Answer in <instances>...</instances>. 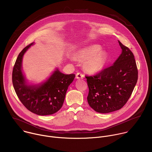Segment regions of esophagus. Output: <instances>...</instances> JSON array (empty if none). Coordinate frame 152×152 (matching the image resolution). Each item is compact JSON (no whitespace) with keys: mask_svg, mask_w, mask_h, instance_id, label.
Wrapping results in <instances>:
<instances>
[{"mask_svg":"<svg viewBox=\"0 0 152 152\" xmlns=\"http://www.w3.org/2000/svg\"><path fill=\"white\" fill-rule=\"evenodd\" d=\"M76 78L78 79V80H80V79H83L84 78V75L80 72H78L77 74H76Z\"/></svg>","mask_w":152,"mask_h":152,"instance_id":"obj_1","label":"esophagus"}]
</instances>
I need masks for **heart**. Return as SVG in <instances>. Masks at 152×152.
<instances>
[{
	"label": "heart",
	"mask_w": 152,
	"mask_h": 152,
	"mask_svg": "<svg viewBox=\"0 0 152 152\" xmlns=\"http://www.w3.org/2000/svg\"><path fill=\"white\" fill-rule=\"evenodd\" d=\"M102 47L99 45H91L79 49L75 53V57L84 63L85 71L90 74L100 72L104 68L106 55L101 50Z\"/></svg>",
	"instance_id": "obj_1"
}]
</instances>
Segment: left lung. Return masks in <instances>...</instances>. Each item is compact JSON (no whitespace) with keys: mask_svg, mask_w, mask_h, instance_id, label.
<instances>
[{"mask_svg":"<svg viewBox=\"0 0 152 152\" xmlns=\"http://www.w3.org/2000/svg\"><path fill=\"white\" fill-rule=\"evenodd\" d=\"M121 53L113 65L93 77H86L87 101L96 112H112L122 108L130 97L138 79L132 52L119 41Z\"/></svg>","mask_w":152,"mask_h":152,"instance_id":"left-lung-1","label":"left lung"}]
</instances>
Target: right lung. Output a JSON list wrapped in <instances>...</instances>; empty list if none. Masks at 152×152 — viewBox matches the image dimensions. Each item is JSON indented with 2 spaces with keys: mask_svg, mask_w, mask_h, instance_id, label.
<instances>
[{
  "mask_svg": "<svg viewBox=\"0 0 152 152\" xmlns=\"http://www.w3.org/2000/svg\"><path fill=\"white\" fill-rule=\"evenodd\" d=\"M33 45L34 42L18 55L12 72L13 86L19 99L27 109L39 115H52L62 107L68 88L75 75L64 74L56 68L45 81L39 84L30 83L23 70V59Z\"/></svg>",
  "mask_w": 152,
  "mask_h": 152,
  "instance_id": "add662e5",
  "label": "right lung"
}]
</instances>
